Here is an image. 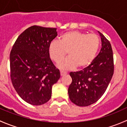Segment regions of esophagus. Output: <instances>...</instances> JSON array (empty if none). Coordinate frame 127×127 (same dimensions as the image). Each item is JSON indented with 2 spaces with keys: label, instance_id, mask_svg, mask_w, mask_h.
Segmentation results:
<instances>
[{
  "label": "esophagus",
  "instance_id": "1",
  "mask_svg": "<svg viewBox=\"0 0 127 127\" xmlns=\"http://www.w3.org/2000/svg\"><path fill=\"white\" fill-rule=\"evenodd\" d=\"M60 74H61V76H63V75L67 74V72H64V71H60Z\"/></svg>",
  "mask_w": 127,
  "mask_h": 127
}]
</instances>
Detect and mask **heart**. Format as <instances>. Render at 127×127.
Returning a JSON list of instances; mask_svg holds the SVG:
<instances>
[{"label": "heart", "mask_w": 127, "mask_h": 127, "mask_svg": "<svg viewBox=\"0 0 127 127\" xmlns=\"http://www.w3.org/2000/svg\"><path fill=\"white\" fill-rule=\"evenodd\" d=\"M100 43V39L96 34L73 31L64 33L60 41H52L48 47V53L56 63L64 57L67 52L68 53V57L58 65L62 69L69 70L77 66L79 69H84L95 60Z\"/></svg>", "instance_id": "1"}]
</instances>
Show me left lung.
I'll return each instance as SVG.
<instances>
[{
  "label": "left lung",
  "mask_w": 127,
  "mask_h": 127,
  "mask_svg": "<svg viewBox=\"0 0 127 127\" xmlns=\"http://www.w3.org/2000/svg\"><path fill=\"white\" fill-rule=\"evenodd\" d=\"M102 47L93 62L83 70L71 72L72 82L68 88L69 99L79 106H87L96 102L106 92L114 71L112 47L99 32Z\"/></svg>",
  "instance_id": "8db88e82"
}]
</instances>
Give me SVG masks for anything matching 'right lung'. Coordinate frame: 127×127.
Instances as JSON below:
<instances>
[{"label": "right lung", "instance_id": "obj_1", "mask_svg": "<svg viewBox=\"0 0 127 127\" xmlns=\"http://www.w3.org/2000/svg\"><path fill=\"white\" fill-rule=\"evenodd\" d=\"M57 36L56 28L32 26L18 36L10 55V77L20 97L32 105L46 103L60 77L48 47Z\"/></svg>", "mask_w": 127, "mask_h": 127}]
</instances>
